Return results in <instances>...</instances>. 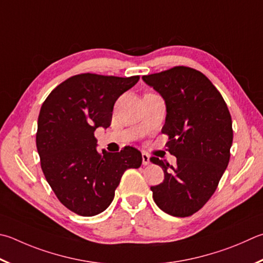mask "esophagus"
Masks as SVG:
<instances>
[{"label": "esophagus", "instance_id": "34e87169", "mask_svg": "<svg viewBox=\"0 0 263 263\" xmlns=\"http://www.w3.org/2000/svg\"><path fill=\"white\" fill-rule=\"evenodd\" d=\"M141 156H142V164H144V165L151 164V156L148 155L147 153H142Z\"/></svg>", "mask_w": 263, "mask_h": 263}]
</instances>
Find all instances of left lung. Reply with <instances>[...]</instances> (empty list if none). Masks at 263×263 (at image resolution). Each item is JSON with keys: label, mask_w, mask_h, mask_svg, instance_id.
<instances>
[{"label": "left lung", "mask_w": 263, "mask_h": 263, "mask_svg": "<svg viewBox=\"0 0 263 263\" xmlns=\"http://www.w3.org/2000/svg\"><path fill=\"white\" fill-rule=\"evenodd\" d=\"M164 99L165 146L177 157V165L153 156L163 169L164 180L152 186L153 199L164 213L187 217L197 213L217 189L230 161L232 121L226 101L200 71L174 66L142 76Z\"/></svg>", "instance_id": "obj_1"}]
</instances>
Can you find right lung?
Masks as SVG:
<instances>
[{"instance_id":"right-lung-1","label":"right lung","mask_w":263,"mask_h":263,"mask_svg":"<svg viewBox=\"0 0 263 263\" xmlns=\"http://www.w3.org/2000/svg\"><path fill=\"white\" fill-rule=\"evenodd\" d=\"M139 76L80 73L64 80L42 103L36 149L41 169L62 204L82 216H94L111 203L125 170L139 168L133 147L99 152L94 132L110 126L114 104Z\"/></svg>"}]
</instances>
